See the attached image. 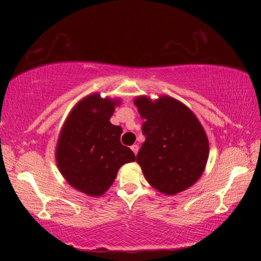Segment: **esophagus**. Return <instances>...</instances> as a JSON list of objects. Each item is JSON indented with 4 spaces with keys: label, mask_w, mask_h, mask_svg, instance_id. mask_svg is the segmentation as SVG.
<instances>
[{
    "label": "esophagus",
    "mask_w": 261,
    "mask_h": 261,
    "mask_svg": "<svg viewBox=\"0 0 261 261\" xmlns=\"http://www.w3.org/2000/svg\"><path fill=\"white\" fill-rule=\"evenodd\" d=\"M131 149H132V152H134V153H135V155H136V154L138 153L139 146H138V145H132V146H131Z\"/></svg>",
    "instance_id": "34e87169"
}]
</instances>
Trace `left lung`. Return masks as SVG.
<instances>
[{"label": "left lung", "mask_w": 261, "mask_h": 261, "mask_svg": "<svg viewBox=\"0 0 261 261\" xmlns=\"http://www.w3.org/2000/svg\"><path fill=\"white\" fill-rule=\"evenodd\" d=\"M135 105L145 120V141L137 154L145 178L165 194L184 191L200 177L208 159V140L201 124L187 106L170 96L154 102L139 96Z\"/></svg>", "instance_id": "8db88e82"}]
</instances>
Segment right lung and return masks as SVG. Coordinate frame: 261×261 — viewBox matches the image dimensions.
<instances>
[{"instance_id": "obj_1", "label": "right lung", "mask_w": 261, "mask_h": 261, "mask_svg": "<svg viewBox=\"0 0 261 261\" xmlns=\"http://www.w3.org/2000/svg\"><path fill=\"white\" fill-rule=\"evenodd\" d=\"M120 100L92 94L78 102L62 127L56 162L68 183L88 196H101L121 166L136 160L121 144L122 127L109 122Z\"/></svg>"}]
</instances>
